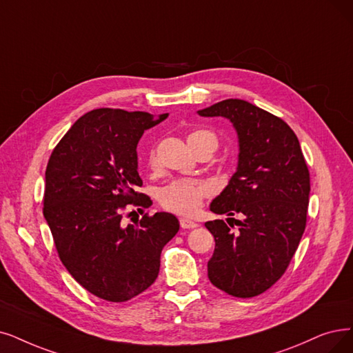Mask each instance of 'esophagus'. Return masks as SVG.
<instances>
[{
	"label": "esophagus",
	"instance_id": "esophagus-1",
	"mask_svg": "<svg viewBox=\"0 0 353 353\" xmlns=\"http://www.w3.org/2000/svg\"><path fill=\"white\" fill-rule=\"evenodd\" d=\"M179 224H181V228L182 229H195V228H199V224H196L195 221H192V220H190V219H179Z\"/></svg>",
	"mask_w": 353,
	"mask_h": 353
}]
</instances>
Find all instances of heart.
I'll list each match as a JSON object with an SVG mask.
<instances>
[{
	"label": "heart",
	"instance_id": "obj_1",
	"mask_svg": "<svg viewBox=\"0 0 353 353\" xmlns=\"http://www.w3.org/2000/svg\"><path fill=\"white\" fill-rule=\"evenodd\" d=\"M188 143L194 152L200 150L204 146H217V137L208 130H194L188 134ZM148 165L150 168L158 166L157 149L152 148L148 153ZM211 192L210 187L205 182L190 179V178H179L174 179L162 187L158 192V201L162 208L172 211L175 214L191 216L195 214L203 205L205 196Z\"/></svg>",
	"mask_w": 353,
	"mask_h": 353
}]
</instances>
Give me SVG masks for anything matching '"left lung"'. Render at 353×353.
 <instances>
[{
    "instance_id": "left-lung-1",
    "label": "left lung",
    "mask_w": 353,
    "mask_h": 353,
    "mask_svg": "<svg viewBox=\"0 0 353 353\" xmlns=\"http://www.w3.org/2000/svg\"><path fill=\"white\" fill-rule=\"evenodd\" d=\"M203 117L229 119L239 136V165L229 185L213 200L216 214H242L207 221L214 236L208 261L211 284L229 295L250 299L284 275L307 223L310 172L297 136L271 112L243 100L220 101L200 110Z\"/></svg>"
}]
</instances>
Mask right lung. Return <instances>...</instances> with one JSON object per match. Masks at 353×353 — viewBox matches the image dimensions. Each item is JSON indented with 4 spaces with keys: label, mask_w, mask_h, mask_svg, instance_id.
<instances>
[{
    "label": "right lung",
    "mask_w": 353,
    "mask_h": 353,
    "mask_svg": "<svg viewBox=\"0 0 353 353\" xmlns=\"http://www.w3.org/2000/svg\"><path fill=\"white\" fill-rule=\"evenodd\" d=\"M145 111L97 108L75 121L46 168L43 214L68 272L95 297L129 301L158 278L161 252L179 230L169 213L121 224L128 205H150L137 192V143L165 120Z\"/></svg>",
    "instance_id": "1"
}]
</instances>
